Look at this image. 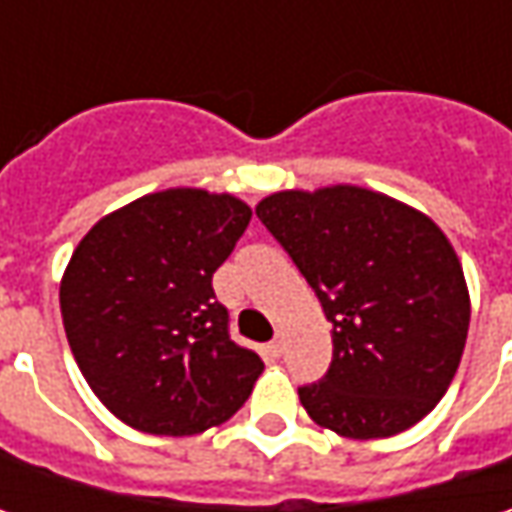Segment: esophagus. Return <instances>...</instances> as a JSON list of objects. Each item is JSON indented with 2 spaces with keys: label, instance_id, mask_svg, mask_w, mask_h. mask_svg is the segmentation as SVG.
<instances>
[{
  "label": "esophagus",
  "instance_id": "esophagus-1",
  "mask_svg": "<svg viewBox=\"0 0 512 512\" xmlns=\"http://www.w3.org/2000/svg\"><path fill=\"white\" fill-rule=\"evenodd\" d=\"M267 353H270V356H273V359H279V356H282V353H285V342H282V336H276V339H273V342L267 344Z\"/></svg>",
  "mask_w": 512,
  "mask_h": 512
}]
</instances>
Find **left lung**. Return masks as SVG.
<instances>
[{
  "label": "left lung",
  "mask_w": 512,
  "mask_h": 512,
  "mask_svg": "<svg viewBox=\"0 0 512 512\" xmlns=\"http://www.w3.org/2000/svg\"><path fill=\"white\" fill-rule=\"evenodd\" d=\"M256 216L333 325L327 373L299 387L307 416L350 439L424 419L456 376L470 325L447 236L413 207L347 185L273 193Z\"/></svg>",
  "instance_id": "left-lung-1"
}]
</instances>
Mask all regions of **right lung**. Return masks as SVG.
Wrapping results in <instances>:
<instances>
[{"instance_id": "add662e5", "label": "right lung", "mask_w": 512, "mask_h": 512, "mask_svg": "<svg viewBox=\"0 0 512 512\" xmlns=\"http://www.w3.org/2000/svg\"><path fill=\"white\" fill-rule=\"evenodd\" d=\"M250 207L207 190H162L105 216L79 242L59 305L73 359L116 419L156 436L227 422L265 370L230 339L213 273Z\"/></svg>"}]
</instances>
